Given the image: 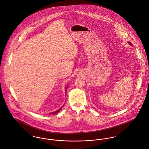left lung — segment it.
<instances>
[{
    "mask_svg": "<svg viewBox=\"0 0 149 149\" xmlns=\"http://www.w3.org/2000/svg\"><path fill=\"white\" fill-rule=\"evenodd\" d=\"M129 44L131 45V46H132V43H130V42H129Z\"/></svg>",
    "mask_w": 149,
    "mask_h": 149,
    "instance_id": "obj_1",
    "label": "left lung"
}]
</instances>
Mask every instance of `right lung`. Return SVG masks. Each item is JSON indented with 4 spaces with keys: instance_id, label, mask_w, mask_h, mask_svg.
Here are the masks:
<instances>
[{
    "instance_id": "add662e5",
    "label": "right lung",
    "mask_w": 149,
    "mask_h": 149,
    "mask_svg": "<svg viewBox=\"0 0 149 149\" xmlns=\"http://www.w3.org/2000/svg\"><path fill=\"white\" fill-rule=\"evenodd\" d=\"M67 89V87H66V90ZM61 109H59V110H57V111H55V112H54V113H51V114H55V113H58V112H59V111H60V110H61Z\"/></svg>"
}]
</instances>
